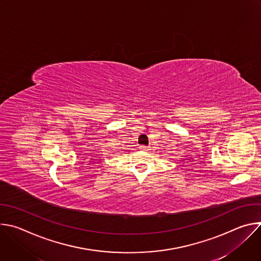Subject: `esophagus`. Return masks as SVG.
<instances>
[{"mask_svg": "<svg viewBox=\"0 0 261 261\" xmlns=\"http://www.w3.org/2000/svg\"><path fill=\"white\" fill-rule=\"evenodd\" d=\"M139 150H140V151H144V152H145V151H148V150H150V148H148V146H145V145H140V146H139Z\"/></svg>", "mask_w": 261, "mask_h": 261, "instance_id": "obj_1", "label": "esophagus"}]
</instances>
